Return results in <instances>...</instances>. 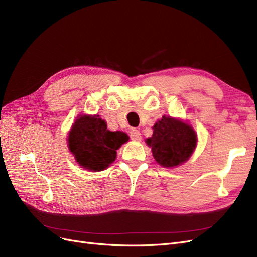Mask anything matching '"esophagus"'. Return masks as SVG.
Segmentation results:
<instances>
[{"instance_id":"1","label":"esophagus","mask_w":257,"mask_h":257,"mask_svg":"<svg viewBox=\"0 0 257 257\" xmlns=\"http://www.w3.org/2000/svg\"><path fill=\"white\" fill-rule=\"evenodd\" d=\"M142 134H141V132H139L138 130H136V128H132L131 130V132H130V136H131V138L133 139V141H136V142H138V141H141L142 139V136H141Z\"/></svg>"}]
</instances>
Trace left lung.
I'll list each match as a JSON object with an SVG mask.
<instances>
[{
	"mask_svg": "<svg viewBox=\"0 0 257 257\" xmlns=\"http://www.w3.org/2000/svg\"><path fill=\"white\" fill-rule=\"evenodd\" d=\"M146 143L160 165L174 167L188 160L196 147L197 137L189 125L170 116H163L153 126L152 137Z\"/></svg>",
	"mask_w": 257,
	"mask_h": 257,
	"instance_id": "left-lung-1",
	"label": "left lung"
}]
</instances>
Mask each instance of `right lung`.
I'll return each instance as SVG.
<instances>
[{"instance_id":"obj_1","label":"right lung","mask_w":257,"mask_h":257,"mask_svg":"<svg viewBox=\"0 0 257 257\" xmlns=\"http://www.w3.org/2000/svg\"><path fill=\"white\" fill-rule=\"evenodd\" d=\"M128 141L123 132H110L98 115H80L69 132L68 148L78 164L99 172L115 160L116 150Z\"/></svg>"}]
</instances>
